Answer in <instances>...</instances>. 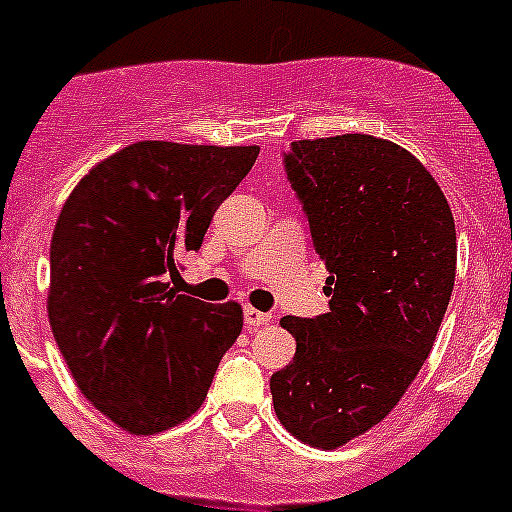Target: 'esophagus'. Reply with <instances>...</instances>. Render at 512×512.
Returning <instances> with one entry per match:
<instances>
[{"instance_id": "esophagus-1", "label": "esophagus", "mask_w": 512, "mask_h": 512, "mask_svg": "<svg viewBox=\"0 0 512 512\" xmlns=\"http://www.w3.org/2000/svg\"><path fill=\"white\" fill-rule=\"evenodd\" d=\"M271 320L269 312H261V310H253V307H246L243 310V323H246V328H259V325H266Z\"/></svg>"}]
</instances>
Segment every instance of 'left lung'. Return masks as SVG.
<instances>
[{"mask_svg":"<svg viewBox=\"0 0 512 512\" xmlns=\"http://www.w3.org/2000/svg\"><path fill=\"white\" fill-rule=\"evenodd\" d=\"M284 171L325 261L330 312L282 318L279 423L338 449L384 420L431 354L456 277L451 207L413 153L374 135L297 140Z\"/></svg>","mask_w":512,"mask_h":512,"instance_id":"1","label":"left lung"}]
</instances>
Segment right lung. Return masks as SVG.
I'll return each mask as SVG.
<instances>
[{
	"mask_svg": "<svg viewBox=\"0 0 512 512\" xmlns=\"http://www.w3.org/2000/svg\"><path fill=\"white\" fill-rule=\"evenodd\" d=\"M256 146L140 140L71 192L51 241L48 320L81 395L122 431L161 433L197 413L241 336L238 302L171 287Z\"/></svg>",
	"mask_w": 512,
	"mask_h": 512,
	"instance_id": "add662e5",
	"label": "right lung"
}]
</instances>
